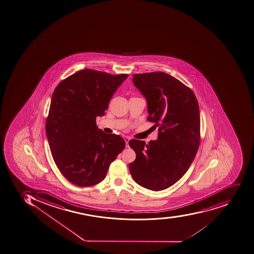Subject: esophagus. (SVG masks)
<instances>
[{"instance_id":"1","label":"esophagus","mask_w":254,"mask_h":254,"mask_svg":"<svg viewBox=\"0 0 254 254\" xmlns=\"http://www.w3.org/2000/svg\"><path fill=\"white\" fill-rule=\"evenodd\" d=\"M124 140H125V142H126V147H129V141L130 140V137H127V136H124Z\"/></svg>"}]
</instances>
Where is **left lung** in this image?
Instances as JSON below:
<instances>
[{
    "label": "left lung",
    "instance_id": "obj_1",
    "mask_svg": "<svg viewBox=\"0 0 254 254\" xmlns=\"http://www.w3.org/2000/svg\"><path fill=\"white\" fill-rule=\"evenodd\" d=\"M132 81L146 97L147 120L158 127L159 133L147 145L130 140L136 158L129 169L140 186L161 191L185 175L196 155L200 143L199 104L190 88L164 72L136 73Z\"/></svg>",
    "mask_w": 254,
    "mask_h": 254
}]
</instances>
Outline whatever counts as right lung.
<instances>
[{
  "instance_id": "1",
  "label": "right lung",
  "mask_w": 254,
  "mask_h": 254,
  "mask_svg": "<svg viewBox=\"0 0 254 254\" xmlns=\"http://www.w3.org/2000/svg\"><path fill=\"white\" fill-rule=\"evenodd\" d=\"M128 74L85 69L59 83L51 99L46 133L55 165L79 187L100 183L125 148L120 136L99 130L111 98Z\"/></svg>"
}]
</instances>
